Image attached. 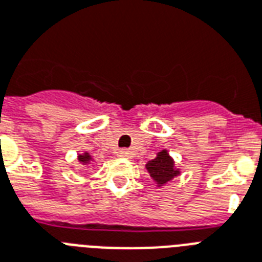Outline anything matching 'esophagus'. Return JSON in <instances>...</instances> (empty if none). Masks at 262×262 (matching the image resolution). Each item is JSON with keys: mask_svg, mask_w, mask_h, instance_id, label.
<instances>
[{"mask_svg": "<svg viewBox=\"0 0 262 262\" xmlns=\"http://www.w3.org/2000/svg\"><path fill=\"white\" fill-rule=\"evenodd\" d=\"M117 155L120 157H129L130 156V150L126 149V148H124V149H120L118 152H117Z\"/></svg>", "mask_w": 262, "mask_h": 262, "instance_id": "esophagus-1", "label": "esophagus"}]
</instances>
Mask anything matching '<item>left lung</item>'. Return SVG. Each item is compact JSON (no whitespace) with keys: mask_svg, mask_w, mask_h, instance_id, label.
Here are the masks:
<instances>
[{"mask_svg":"<svg viewBox=\"0 0 262 262\" xmlns=\"http://www.w3.org/2000/svg\"><path fill=\"white\" fill-rule=\"evenodd\" d=\"M146 169L159 184H163V183L171 180L173 176L179 173V171L173 169V160L168 156L165 150L159 153L156 159L150 160L146 164Z\"/></svg>","mask_w":262,"mask_h":262,"instance_id":"1","label":"left lung"}]
</instances>
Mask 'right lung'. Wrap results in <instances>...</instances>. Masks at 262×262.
Segmentation results:
<instances>
[{
	"label": "right lung",
	"instance_id": "right-lung-1",
	"mask_svg": "<svg viewBox=\"0 0 262 262\" xmlns=\"http://www.w3.org/2000/svg\"><path fill=\"white\" fill-rule=\"evenodd\" d=\"M90 155H87V153H84L83 156H79V161H82V163H87V161H90Z\"/></svg>",
	"mask_w": 262,
	"mask_h": 262
}]
</instances>
